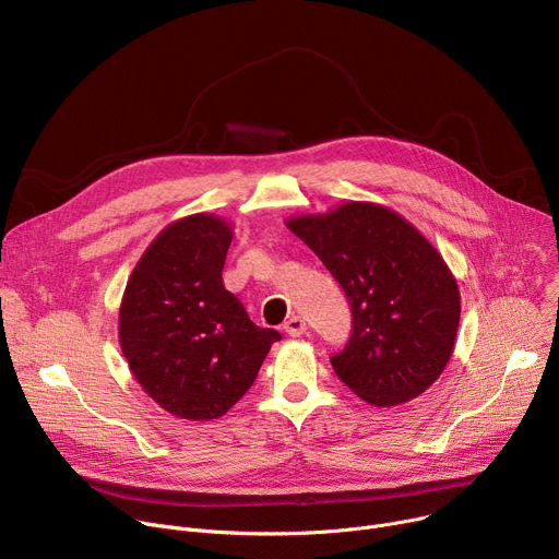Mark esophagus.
<instances>
[{
	"label": "esophagus",
	"mask_w": 559,
	"mask_h": 559,
	"mask_svg": "<svg viewBox=\"0 0 559 559\" xmlns=\"http://www.w3.org/2000/svg\"><path fill=\"white\" fill-rule=\"evenodd\" d=\"M283 330H285V334L287 336H292V338H298V336H302L305 332H307V325H305V321H302V318L300 316H289L287 318V323L283 325Z\"/></svg>",
	"instance_id": "esophagus-1"
}]
</instances>
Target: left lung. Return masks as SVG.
I'll use <instances>...</instances> for the list:
<instances>
[{"instance_id": "8db88e82", "label": "left lung", "mask_w": 559, "mask_h": 559, "mask_svg": "<svg viewBox=\"0 0 559 559\" xmlns=\"http://www.w3.org/2000/svg\"><path fill=\"white\" fill-rule=\"evenodd\" d=\"M285 225L345 289L354 332L332 358L365 403L395 407L427 391L449 365L460 323L453 272L405 216L371 201H347Z\"/></svg>"}]
</instances>
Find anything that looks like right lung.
Returning <instances> with one entry per match:
<instances>
[{
  "label": "right lung",
  "mask_w": 559,
  "mask_h": 559,
  "mask_svg": "<svg viewBox=\"0 0 559 559\" xmlns=\"http://www.w3.org/2000/svg\"><path fill=\"white\" fill-rule=\"evenodd\" d=\"M231 236V225L210 212L173 221L141 254L119 305V345L132 376L181 420L227 414L281 341L223 285Z\"/></svg>",
  "instance_id": "obj_1"
}]
</instances>
